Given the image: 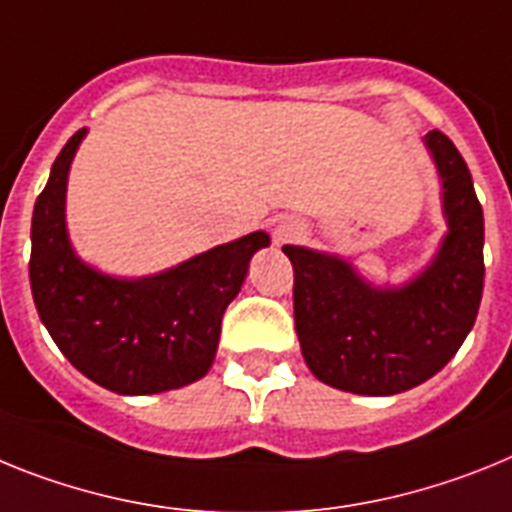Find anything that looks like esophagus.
Masks as SVG:
<instances>
[{"label": "esophagus", "mask_w": 512, "mask_h": 512, "mask_svg": "<svg viewBox=\"0 0 512 512\" xmlns=\"http://www.w3.org/2000/svg\"><path fill=\"white\" fill-rule=\"evenodd\" d=\"M273 234H275V242H291V239H296L301 234V224L293 219H281L278 224H275Z\"/></svg>", "instance_id": "34e87169"}]
</instances>
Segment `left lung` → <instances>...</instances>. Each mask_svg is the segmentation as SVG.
<instances>
[{
	"instance_id": "8db88e82",
	"label": "left lung",
	"mask_w": 512,
	"mask_h": 512,
	"mask_svg": "<svg viewBox=\"0 0 512 512\" xmlns=\"http://www.w3.org/2000/svg\"><path fill=\"white\" fill-rule=\"evenodd\" d=\"M448 231L430 265L402 286H373L348 260L293 247V317L309 371L324 384L389 397L451 361L477 319L484 216L469 167L446 133L425 136Z\"/></svg>"
}]
</instances>
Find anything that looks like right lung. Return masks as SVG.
Wrapping results in <instances>:
<instances>
[{"label":"right lung","mask_w":512,"mask_h":512,"mask_svg":"<svg viewBox=\"0 0 512 512\" xmlns=\"http://www.w3.org/2000/svg\"><path fill=\"white\" fill-rule=\"evenodd\" d=\"M87 128L66 141L30 226V288L48 335L77 371L115 394H159L203 379L221 317L265 231L219 244L146 278H113L82 262L66 231V180Z\"/></svg>","instance_id":"add662e5"}]
</instances>
